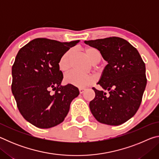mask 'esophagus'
I'll list each match as a JSON object with an SVG mask.
<instances>
[{"label": "esophagus", "instance_id": "34e87169", "mask_svg": "<svg viewBox=\"0 0 159 159\" xmlns=\"http://www.w3.org/2000/svg\"><path fill=\"white\" fill-rule=\"evenodd\" d=\"M85 90V88H79V92H80V94H82V93H84Z\"/></svg>", "mask_w": 159, "mask_h": 159}]
</instances>
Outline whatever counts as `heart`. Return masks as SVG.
<instances>
[{"instance_id": "b5f03b06", "label": "heart", "mask_w": 159, "mask_h": 159, "mask_svg": "<svg viewBox=\"0 0 159 159\" xmlns=\"http://www.w3.org/2000/svg\"><path fill=\"white\" fill-rule=\"evenodd\" d=\"M85 53L89 60L93 64H96L100 61L101 55L96 48L87 47L85 48ZM73 50H69L61 56L58 61V67L63 73L69 71L71 66V60L73 57ZM64 81L68 84L76 86L79 88H84L92 85L95 82V78L90 74H82L75 71H71L64 76Z\"/></svg>"}]
</instances>
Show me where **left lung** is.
Wrapping results in <instances>:
<instances>
[{"instance_id": "8db88e82", "label": "left lung", "mask_w": 159, "mask_h": 159, "mask_svg": "<svg viewBox=\"0 0 159 159\" xmlns=\"http://www.w3.org/2000/svg\"><path fill=\"white\" fill-rule=\"evenodd\" d=\"M98 49L108 64L98 83L104 90L93 88L95 97L90 109L99 123L122 124L131 118L140 106L147 85L146 68L138 50L119 37L85 41Z\"/></svg>"}]
</instances>
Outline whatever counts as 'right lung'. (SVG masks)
<instances>
[{
    "mask_svg": "<svg viewBox=\"0 0 159 159\" xmlns=\"http://www.w3.org/2000/svg\"><path fill=\"white\" fill-rule=\"evenodd\" d=\"M79 42L39 38L21 48L16 56L12 92L20 114L37 128H50L61 123L71 101L79 95L74 85H61L63 74L58 67L61 56Z\"/></svg>",
    "mask_w": 159,
    "mask_h": 159,
    "instance_id": "1",
    "label": "right lung"
}]
</instances>
